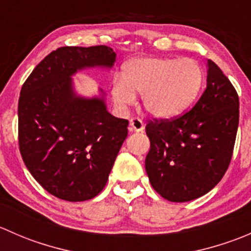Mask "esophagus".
<instances>
[{"instance_id": "obj_1", "label": "esophagus", "mask_w": 251, "mask_h": 251, "mask_svg": "<svg viewBox=\"0 0 251 251\" xmlns=\"http://www.w3.org/2000/svg\"><path fill=\"white\" fill-rule=\"evenodd\" d=\"M128 130L131 132H142L144 130V124L141 119L138 118H133L130 120V127Z\"/></svg>"}]
</instances>
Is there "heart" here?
<instances>
[{"mask_svg": "<svg viewBox=\"0 0 251 251\" xmlns=\"http://www.w3.org/2000/svg\"><path fill=\"white\" fill-rule=\"evenodd\" d=\"M203 80V70L194 59L133 58L124 65L121 78L111 83V97L119 108H126L135 103V93H141L147 113L158 119H171L191 107Z\"/></svg>", "mask_w": 251, "mask_h": 251, "instance_id": "1", "label": "heart"}]
</instances>
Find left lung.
<instances>
[{"label":"left lung","instance_id":"1","mask_svg":"<svg viewBox=\"0 0 251 251\" xmlns=\"http://www.w3.org/2000/svg\"><path fill=\"white\" fill-rule=\"evenodd\" d=\"M206 68V88L191 110L146 126L151 141L147 175L151 187L169 201H193L211 191L233 153L239 98L212 60L207 59Z\"/></svg>","mask_w":251,"mask_h":251}]
</instances>
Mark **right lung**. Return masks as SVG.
Instances as JSON below:
<instances>
[{
	"label": "right lung",
	"instance_id": "add662e5",
	"mask_svg": "<svg viewBox=\"0 0 251 251\" xmlns=\"http://www.w3.org/2000/svg\"><path fill=\"white\" fill-rule=\"evenodd\" d=\"M115 60L108 46L60 47L36 65L20 91L23 160L48 193L63 201L98 196L127 137L128 121L108 111L102 88L83 97L73 80L85 69H111Z\"/></svg>",
	"mask_w": 251,
	"mask_h": 251
}]
</instances>
